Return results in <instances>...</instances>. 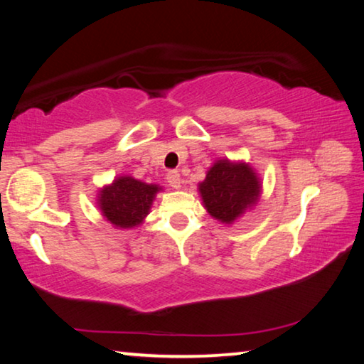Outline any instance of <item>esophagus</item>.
<instances>
[{
	"label": "esophagus",
	"mask_w": 364,
	"mask_h": 364,
	"mask_svg": "<svg viewBox=\"0 0 364 364\" xmlns=\"http://www.w3.org/2000/svg\"><path fill=\"white\" fill-rule=\"evenodd\" d=\"M167 181L171 188L178 189L181 186V181H180V173H178L176 170H168L167 171Z\"/></svg>",
	"instance_id": "obj_1"
}]
</instances>
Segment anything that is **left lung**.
<instances>
[{
  "label": "left lung",
  "mask_w": 364,
  "mask_h": 364,
  "mask_svg": "<svg viewBox=\"0 0 364 364\" xmlns=\"http://www.w3.org/2000/svg\"><path fill=\"white\" fill-rule=\"evenodd\" d=\"M199 191L208 213L231 223L249 205L255 204L260 184L249 165L220 160L200 183Z\"/></svg>",
  "instance_id": "8db88e82"
}]
</instances>
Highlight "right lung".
Listing matches in <instances>:
<instances>
[{"mask_svg":"<svg viewBox=\"0 0 364 364\" xmlns=\"http://www.w3.org/2000/svg\"><path fill=\"white\" fill-rule=\"evenodd\" d=\"M157 191L159 188L154 184H146L132 176H122L101 191V210L112 225L133 228L149 213Z\"/></svg>","mask_w":364,"mask_h":364,"instance_id":"1","label":"right lung"}]
</instances>
